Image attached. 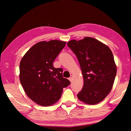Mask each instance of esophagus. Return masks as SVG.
I'll use <instances>...</instances> for the list:
<instances>
[{
    "label": "esophagus",
    "mask_w": 131,
    "mask_h": 131,
    "mask_svg": "<svg viewBox=\"0 0 131 131\" xmlns=\"http://www.w3.org/2000/svg\"><path fill=\"white\" fill-rule=\"evenodd\" d=\"M69 80H70L71 82H72V81H73V76H71L69 77Z\"/></svg>",
    "instance_id": "34e87169"
}]
</instances>
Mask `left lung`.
I'll list each match as a JSON object with an SVG mask.
<instances>
[{
    "label": "left lung",
    "instance_id": "left-lung-1",
    "mask_svg": "<svg viewBox=\"0 0 131 131\" xmlns=\"http://www.w3.org/2000/svg\"><path fill=\"white\" fill-rule=\"evenodd\" d=\"M67 45L78 59L84 85L77 94L79 100L88 105L102 101L109 94L116 76L117 68L112 51L92 37L72 40Z\"/></svg>",
    "mask_w": 131,
    "mask_h": 131
}]
</instances>
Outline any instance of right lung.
<instances>
[{
	"label": "right lung",
	"instance_id": "right-lung-1",
	"mask_svg": "<svg viewBox=\"0 0 131 131\" xmlns=\"http://www.w3.org/2000/svg\"><path fill=\"white\" fill-rule=\"evenodd\" d=\"M66 42L57 40L35 44L22 58L19 80L30 99L38 105L48 106L60 99L63 88L70 84L62 76V68H55L53 62Z\"/></svg>",
	"mask_w": 131,
	"mask_h": 131
}]
</instances>
